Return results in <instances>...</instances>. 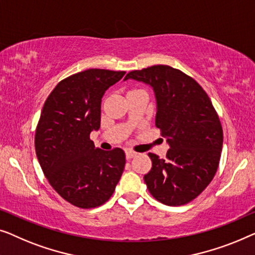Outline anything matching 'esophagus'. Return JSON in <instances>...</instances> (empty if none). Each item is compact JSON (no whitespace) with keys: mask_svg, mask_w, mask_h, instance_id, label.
Returning a JSON list of instances; mask_svg holds the SVG:
<instances>
[{"mask_svg":"<svg viewBox=\"0 0 255 255\" xmlns=\"http://www.w3.org/2000/svg\"><path fill=\"white\" fill-rule=\"evenodd\" d=\"M137 156V153H136L135 151H132V150H127L126 151V157L127 159H130V158H134V157Z\"/></svg>","mask_w":255,"mask_h":255,"instance_id":"obj_1","label":"esophagus"}]
</instances>
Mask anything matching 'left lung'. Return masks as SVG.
Here are the masks:
<instances>
[{
  "instance_id": "8db88e82",
  "label": "left lung",
  "mask_w": 255,
  "mask_h": 255,
  "mask_svg": "<svg viewBox=\"0 0 255 255\" xmlns=\"http://www.w3.org/2000/svg\"><path fill=\"white\" fill-rule=\"evenodd\" d=\"M153 89L156 127L170 149L160 159L149 152L152 167L144 175L150 194L166 206L191 202L213 180L220 164L223 129L211 100L194 78L164 64L132 70L125 80Z\"/></svg>"
}]
</instances>
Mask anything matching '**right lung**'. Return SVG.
I'll return each instance as SVG.
<instances>
[{
    "label": "right lung",
    "instance_id": "obj_1",
    "mask_svg": "<svg viewBox=\"0 0 255 255\" xmlns=\"http://www.w3.org/2000/svg\"><path fill=\"white\" fill-rule=\"evenodd\" d=\"M125 74L88 69L71 75L56 85L42 107L35 129V153L52 187L75 207L102 206L112 196L124 172V150L96 148L90 132L100 128L104 93Z\"/></svg>",
    "mask_w": 255,
    "mask_h": 255
}]
</instances>
